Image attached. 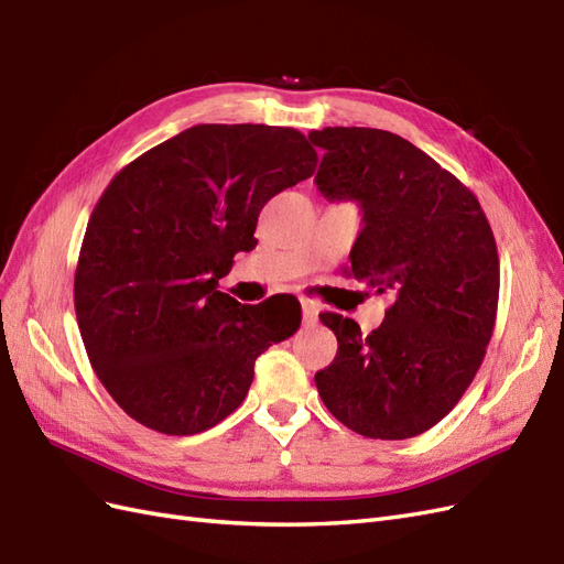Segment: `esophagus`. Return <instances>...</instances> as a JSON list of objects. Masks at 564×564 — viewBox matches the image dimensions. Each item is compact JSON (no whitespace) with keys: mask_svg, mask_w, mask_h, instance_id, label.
<instances>
[{"mask_svg":"<svg viewBox=\"0 0 564 564\" xmlns=\"http://www.w3.org/2000/svg\"><path fill=\"white\" fill-rule=\"evenodd\" d=\"M301 311H303V327H313L317 322V303L308 301V299H301Z\"/></svg>","mask_w":564,"mask_h":564,"instance_id":"1","label":"esophagus"}]
</instances>
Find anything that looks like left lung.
<instances>
[{
	"label": "left lung",
	"instance_id": "obj_1",
	"mask_svg": "<svg viewBox=\"0 0 564 564\" xmlns=\"http://www.w3.org/2000/svg\"><path fill=\"white\" fill-rule=\"evenodd\" d=\"M308 139L324 150L317 191L362 209L350 275L392 299L369 336L350 317L319 315L338 350L315 373L317 392L365 437L421 435L452 412L485 360L499 305L489 220L464 183L398 133L327 127Z\"/></svg>",
	"mask_w": 564,
	"mask_h": 564
}]
</instances>
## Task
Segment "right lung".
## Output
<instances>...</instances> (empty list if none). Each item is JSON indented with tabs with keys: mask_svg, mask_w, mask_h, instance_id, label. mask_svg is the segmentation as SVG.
Returning a JSON list of instances; mask_svg holds the SVG:
<instances>
[{
	"mask_svg": "<svg viewBox=\"0 0 564 564\" xmlns=\"http://www.w3.org/2000/svg\"><path fill=\"white\" fill-rule=\"evenodd\" d=\"M317 152L292 127L197 124L119 172L89 218L75 313L100 383L164 435H195L247 398L253 362L292 336L301 305L218 292L256 247L270 197L311 178Z\"/></svg>",
	"mask_w": 564,
	"mask_h": 564,
	"instance_id": "1",
	"label": "right lung"
}]
</instances>
